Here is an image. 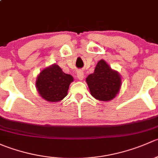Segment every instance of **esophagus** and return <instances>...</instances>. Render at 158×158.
<instances>
[{
  "label": "esophagus",
  "instance_id": "1",
  "mask_svg": "<svg viewBox=\"0 0 158 158\" xmlns=\"http://www.w3.org/2000/svg\"><path fill=\"white\" fill-rule=\"evenodd\" d=\"M76 77L79 79V80H82L84 77V73L82 71H77L76 72Z\"/></svg>",
  "mask_w": 158,
  "mask_h": 158
}]
</instances>
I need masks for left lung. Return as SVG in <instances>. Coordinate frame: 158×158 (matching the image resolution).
<instances>
[{
	"mask_svg": "<svg viewBox=\"0 0 158 158\" xmlns=\"http://www.w3.org/2000/svg\"><path fill=\"white\" fill-rule=\"evenodd\" d=\"M90 93L98 101L109 102L116 97L122 86V77L104 60L98 62L94 73L85 79Z\"/></svg>",
	"mask_w": 158,
	"mask_h": 158,
	"instance_id": "8db88e82",
	"label": "left lung"
}]
</instances>
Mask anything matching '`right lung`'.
<instances>
[{
  "mask_svg": "<svg viewBox=\"0 0 158 158\" xmlns=\"http://www.w3.org/2000/svg\"><path fill=\"white\" fill-rule=\"evenodd\" d=\"M73 77L63 73L56 63L41 70L36 80V88L39 95L46 101L58 102L67 95Z\"/></svg>",
  "mask_w": 158,
  "mask_h": 158,
  "instance_id": "right-lung-1",
  "label": "right lung"
}]
</instances>
